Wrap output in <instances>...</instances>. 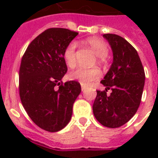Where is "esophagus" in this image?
I'll use <instances>...</instances> for the list:
<instances>
[{
    "label": "esophagus",
    "mask_w": 158,
    "mask_h": 158,
    "mask_svg": "<svg viewBox=\"0 0 158 158\" xmlns=\"http://www.w3.org/2000/svg\"><path fill=\"white\" fill-rule=\"evenodd\" d=\"M85 89H86V87L84 86V85H83V84H81V90H82V91H84V90H85Z\"/></svg>",
    "instance_id": "obj_1"
}]
</instances>
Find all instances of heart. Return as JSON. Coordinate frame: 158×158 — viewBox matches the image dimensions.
Returning a JSON list of instances; mask_svg holds the SVG:
<instances>
[{"instance_id": "b5f03b06", "label": "heart", "mask_w": 158, "mask_h": 158, "mask_svg": "<svg viewBox=\"0 0 158 158\" xmlns=\"http://www.w3.org/2000/svg\"><path fill=\"white\" fill-rule=\"evenodd\" d=\"M86 43L93 49L94 53L98 56L97 60L99 64H104L106 62V57L108 54V48L103 41L98 38H89L87 39ZM64 61L69 68H74L77 64L76 59V44L72 42L69 43L64 48L63 52ZM101 76V70L98 67L93 68H84L79 67L75 70L69 73V77L70 79L77 80L83 85H89L92 82L98 79Z\"/></svg>"}]
</instances>
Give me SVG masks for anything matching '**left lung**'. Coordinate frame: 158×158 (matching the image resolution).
Masks as SVG:
<instances>
[{
	"instance_id": "obj_1",
	"label": "left lung",
	"mask_w": 158,
	"mask_h": 158,
	"mask_svg": "<svg viewBox=\"0 0 158 158\" xmlns=\"http://www.w3.org/2000/svg\"><path fill=\"white\" fill-rule=\"evenodd\" d=\"M113 52V63L101 81L104 91H97L93 111L100 124L118 128L127 123L139 106L144 87L145 73L137 51L125 38L106 33ZM110 89V95L106 94Z\"/></svg>"
}]
</instances>
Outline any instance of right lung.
I'll list each match as a JSON object with an SVG mask.
<instances>
[{
	"label": "right lung",
	"mask_w": 158,
	"mask_h": 158,
	"mask_svg": "<svg viewBox=\"0 0 158 158\" xmlns=\"http://www.w3.org/2000/svg\"><path fill=\"white\" fill-rule=\"evenodd\" d=\"M78 34L66 28H48L31 42L21 60V102L31 120L48 132L59 131L69 123L81 92L79 82L61 81L68 70L63 52Z\"/></svg>",
	"instance_id": "add662e5"
}]
</instances>
